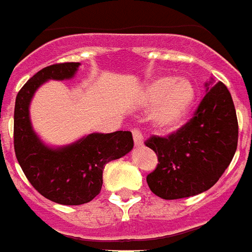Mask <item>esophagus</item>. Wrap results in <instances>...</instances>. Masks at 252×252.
Here are the masks:
<instances>
[{"mask_svg":"<svg viewBox=\"0 0 252 252\" xmlns=\"http://www.w3.org/2000/svg\"><path fill=\"white\" fill-rule=\"evenodd\" d=\"M132 136H133V142H135L136 146H143V135L140 133L139 129L133 128V129H132Z\"/></svg>","mask_w":252,"mask_h":252,"instance_id":"1","label":"esophagus"}]
</instances>
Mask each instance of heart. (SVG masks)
Here are the masks:
<instances>
[{
    "label": "heart",
    "mask_w": 252,
    "mask_h": 252,
    "mask_svg": "<svg viewBox=\"0 0 252 252\" xmlns=\"http://www.w3.org/2000/svg\"><path fill=\"white\" fill-rule=\"evenodd\" d=\"M195 98V87L187 79L157 77L144 90V102L147 105H156L153 119L163 132L175 131L184 123L192 109Z\"/></svg>",
    "instance_id": "obj_1"
}]
</instances>
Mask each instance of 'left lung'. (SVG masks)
<instances>
[{"label": "left lung", "mask_w": 252, "mask_h": 252, "mask_svg": "<svg viewBox=\"0 0 252 252\" xmlns=\"http://www.w3.org/2000/svg\"><path fill=\"white\" fill-rule=\"evenodd\" d=\"M206 83V95L187 124L168 136H151L158 165L147 175L151 192L181 199L207 191L222 176L236 153L239 126L229 90Z\"/></svg>", "instance_id": "8db88e82"}]
</instances>
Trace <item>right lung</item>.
<instances>
[{"label":"right lung","mask_w":252,"mask_h":252,"mask_svg":"<svg viewBox=\"0 0 252 252\" xmlns=\"http://www.w3.org/2000/svg\"><path fill=\"white\" fill-rule=\"evenodd\" d=\"M79 65L63 63L40 69L23 86L15 103L13 143L24 175L40 195L68 206L94 199L101 192L105 165L124 157L133 147L129 131L90 133L63 147H49L34 132L30 103L35 91L47 80L72 79Z\"/></svg>","instance_id":"obj_1"}]
</instances>
